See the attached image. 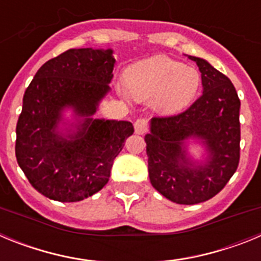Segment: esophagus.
<instances>
[{"mask_svg": "<svg viewBox=\"0 0 261 261\" xmlns=\"http://www.w3.org/2000/svg\"><path fill=\"white\" fill-rule=\"evenodd\" d=\"M135 130L137 135H144L147 130V120L146 119H137L135 121Z\"/></svg>", "mask_w": 261, "mask_h": 261, "instance_id": "1", "label": "esophagus"}]
</instances>
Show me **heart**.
<instances>
[{
	"label": "heart",
	"instance_id": "b5f03b06",
	"mask_svg": "<svg viewBox=\"0 0 261 261\" xmlns=\"http://www.w3.org/2000/svg\"><path fill=\"white\" fill-rule=\"evenodd\" d=\"M124 82L132 98H154V107L159 112L175 114L192 102L201 77L192 66H184L165 56H154L129 66Z\"/></svg>",
	"mask_w": 261,
	"mask_h": 261
}]
</instances>
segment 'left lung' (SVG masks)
Masks as SVG:
<instances>
[{
    "label": "left lung",
    "instance_id": "8db88e82",
    "mask_svg": "<svg viewBox=\"0 0 261 261\" xmlns=\"http://www.w3.org/2000/svg\"><path fill=\"white\" fill-rule=\"evenodd\" d=\"M201 73L202 95L186 111L154 116L146 141L151 186L176 204L193 205L212 199L234 175L241 158V100L231 81L205 60L190 56ZM201 139L210 151L205 165L186 158L184 142Z\"/></svg>",
    "mask_w": 261,
    "mask_h": 261
}]
</instances>
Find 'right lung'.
<instances>
[{"instance_id":"1","label":"right lung","mask_w":261,"mask_h":261,"mask_svg":"<svg viewBox=\"0 0 261 261\" xmlns=\"http://www.w3.org/2000/svg\"><path fill=\"white\" fill-rule=\"evenodd\" d=\"M114 64L111 49H68L48 60L24 91L15 156L30 184L48 199L81 201L102 190L135 132L129 121L90 117L110 90ZM65 107L87 117L71 140L56 132Z\"/></svg>"}]
</instances>
